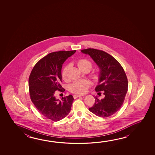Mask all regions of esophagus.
Instances as JSON below:
<instances>
[{"label":"esophagus","mask_w":155,"mask_h":155,"mask_svg":"<svg viewBox=\"0 0 155 155\" xmlns=\"http://www.w3.org/2000/svg\"><path fill=\"white\" fill-rule=\"evenodd\" d=\"M83 96V95H74V98H77L79 97Z\"/></svg>","instance_id":"esophagus-1"}]
</instances>
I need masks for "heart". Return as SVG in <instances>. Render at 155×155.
Returning <instances> with one entry per match:
<instances>
[{"label": "heart", "mask_w": 155, "mask_h": 155, "mask_svg": "<svg viewBox=\"0 0 155 155\" xmlns=\"http://www.w3.org/2000/svg\"><path fill=\"white\" fill-rule=\"evenodd\" d=\"M77 65L81 71L87 70L89 71L92 68V64L87 59H79L77 62ZM71 64H68L63 68L62 77L64 81H67L69 79V70L71 68ZM91 78L94 81H98L100 79V75L98 73L94 72L91 74ZM91 82L87 80H81L74 81L70 86V91L76 94L82 95L87 91L91 85Z\"/></svg>", "instance_id": "obj_1"}]
</instances>
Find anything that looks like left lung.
I'll use <instances>...</instances> for the list:
<instances>
[{"label":"left lung","mask_w":155,"mask_h":155,"mask_svg":"<svg viewBox=\"0 0 155 155\" xmlns=\"http://www.w3.org/2000/svg\"><path fill=\"white\" fill-rule=\"evenodd\" d=\"M81 51L89 55L100 68L99 84L95 90L103 91L104 95L101 100L94 97L95 103L89 110L98 117H110L119 110L125 100L128 90L125 71L116 59L103 51L87 48Z\"/></svg>","instance_id":"1"}]
</instances>
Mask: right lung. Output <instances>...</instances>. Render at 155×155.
<instances>
[{
  "label": "right lung",
  "instance_id": "obj_1",
  "mask_svg": "<svg viewBox=\"0 0 155 155\" xmlns=\"http://www.w3.org/2000/svg\"><path fill=\"white\" fill-rule=\"evenodd\" d=\"M75 52L76 50L49 53L37 62L29 76L31 101L44 117L53 121L63 119L71 110L73 96H64L60 101L56 99L55 94L65 91L60 84L62 66Z\"/></svg>",
  "mask_w": 155,
  "mask_h": 155
}]
</instances>
